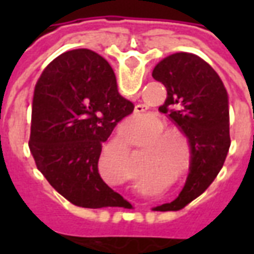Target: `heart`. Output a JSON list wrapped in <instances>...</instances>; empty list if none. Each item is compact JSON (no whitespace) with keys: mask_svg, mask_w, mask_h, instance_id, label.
<instances>
[{"mask_svg":"<svg viewBox=\"0 0 254 254\" xmlns=\"http://www.w3.org/2000/svg\"><path fill=\"white\" fill-rule=\"evenodd\" d=\"M137 127H141V136H140V141H143L144 138L147 137L148 134L154 133L151 137L148 138V144L151 145H156L155 148V156L160 160V163H166L170 165L173 167H177L178 165H181L184 162V149H182L181 140L185 138V134L182 132V129L176 127H165V124L159 120L158 117L149 116L147 117L143 121L137 122ZM178 135V138L176 136ZM122 159V167H124V176L127 180H130L134 176V165H133L132 154L130 149L125 144V147L121 152ZM190 160H187V167H189Z\"/></svg>","mask_w":254,"mask_h":254,"instance_id":"heart-1","label":"heart"}]
</instances>
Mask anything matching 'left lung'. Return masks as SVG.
<instances>
[{"instance_id": "8db88e82", "label": "left lung", "mask_w": 254, "mask_h": 254, "mask_svg": "<svg viewBox=\"0 0 254 254\" xmlns=\"http://www.w3.org/2000/svg\"><path fill=\"white\" fill-rule=\"evenodd\" d=\"M152 77L167 89L159 110L182 129L190 145L187 184L167 209L178 211L216 178L230 148L229 96L219 74L202 58L176 53L154 67Z\"/></svg>"}]
</instances>
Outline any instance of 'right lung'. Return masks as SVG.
I'll return each instance as SVG.
<instances>
[{
	"label": "right lung",
	"mask_w": 254,
	"mask_h": 254,
	"mask_svg": "<svg viewBox=\"0 0 254 254\" xmlns=\"http://www.w3.org/2000/svg\"><path fill=\"white\" fill-rule=\"evenodd\" d=\"M133 109L118 92L109 63L95 52H66L45 67L34 91L28 145L38 170L67 201L125 207L102 180L98 162L102 143Z\"/></svg>",
	"instance_id": "1"
}]
</instances>
